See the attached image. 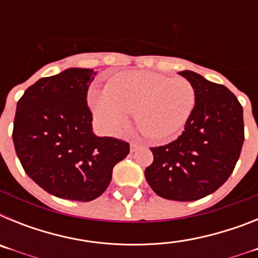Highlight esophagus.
Returning <instances> with one entry per match:
<instances>
[{"mask_svg": "<svg viewBox=\"0 0 258 258\" xmlns=\"http://www.w3.org/2000/svg\"><path fill=\"white\" fill-rule=\"evenodd\" d=\"M138 147H140V145H138V143H137V142H131V151L132 152L136 151V150L138 149Z\"/></svg>", "mask_w": 258, "mask_h": 258, "instance_id": "34e87169", "label": "esophagus"}]
</instances>
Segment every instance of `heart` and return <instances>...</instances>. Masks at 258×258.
<instances>
[{
  "label": "heart",
  "instance_id": "1",
  "mask_svg": "<svg viewBox=\"0 0 258 258\" xmlns=\"http://www.w3.org/2000/svg\"><path fill=\"white\" fill-rule=\"evenodd\" d=\"M197 90L187 79L151 72H124L107 84L106 92L92 98V108L107 131L120 133L129 115L142 133L166 140L178 133L192 113Z\"/></svg>",
  "mask_w": 258,
  "mask_h": 258
}]
</instances>
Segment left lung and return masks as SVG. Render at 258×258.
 I'll return each instance as SVG.
<instances>
[{"label": "left lung", "mask_w": 258, "mask_h": 258, "mask_svg": "<svg viewBox=\"0 0 258 258\" xmlns=\"http://www.w3.org/2000/svg\"><path fill=\"white\" fill-rule=\"evenodd\" d=\"M179 75L197 90L195 108L177 140L151 147L145 177L159 197L194 202L220 188L235 168L244 142L243 107L226 86L192 71Z\"/></svg>", "instance_id": "8db88e82"}]
</instances>
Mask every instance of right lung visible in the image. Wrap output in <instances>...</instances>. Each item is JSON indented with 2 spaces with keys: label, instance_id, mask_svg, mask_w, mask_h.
I'll return each instance as SVG.
<instances>
[{
  "label": "right lung",
  "instance_id": "right-lung-1",
  "mask_svg": "<svg viewBox=\"0 0 258 258\" xmlns=\"http://www.w3.org/2000/svg\"><path fill=\"white\" fill-rule=\"evenodd\" d=\"M95 72L68 68L42 77L17 104L13 141L24 172L61 199L90 202L108 187L113 166L129 154V143L93 133L88 106Z\"/></svg>",
  "mask_w": 258,
  "mask_h": 258
}]
</instances>
